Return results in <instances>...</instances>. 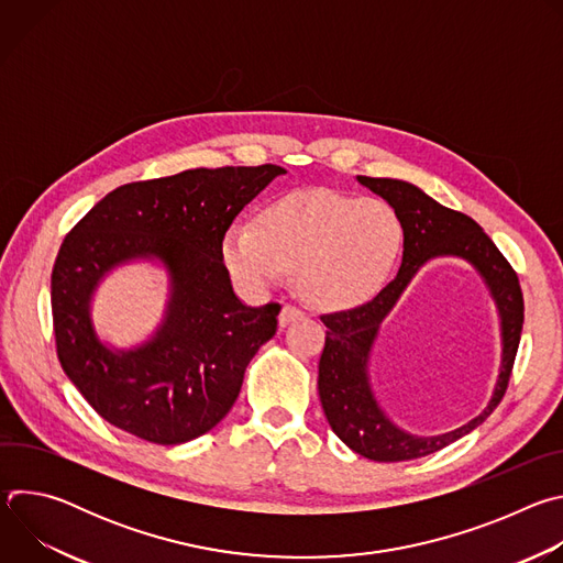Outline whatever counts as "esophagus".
Segmentation results:
<instances>
[{
    "label": "esophagus",
    "instance_id": "1",
    "mask_svg": "<svg viewBox=\"0 0 563 563\" xmlns=\"http://www.w3.org/2000/svg\"><path fill=\"white\" fill-rule=\"evenodd\" d=\"M305 313L298 309V307H294V305H285L283 309H280V316H278V323H280V328H287L289 323H294V320H300Z\"/></svg>",
    "mask_w": 563,
    "mask_h": 563
}]
</instances>
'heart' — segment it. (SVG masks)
Listing matches in <instances>:
<instances>
[{"instance_id":"obj_1","label":"heart","mask_w":563,"mask_h":563,"mask_svg":"<svg viewBox=\"0 0 563 563\" xmlns=\"http://www.w3.org/2000/svg\"><path fill=\"white\" fill-rule=\"evenodd\" d=\"M400 247L404 224L387 202L307 189L267 205L254 227H229L220 252L233 280L252 291L289 272L309 302L347 309L380 291Z\"/></svg>"}]
</instances>
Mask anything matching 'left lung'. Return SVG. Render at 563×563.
I'll return each instance as SVG.
<instances>
[{
  "label": "left lung",
  "mask_w": 563,
  "mask_h": 563,
  "mask_svg": "<svg viewBox=\"0 0 563 563\" xmlns=\"http://www.w3.org/2000/svg\"><path fill=\"white\" fill-rule=\"evenodd\" d=\"M356 180L398 213L404 224V261L394 280L369 302L320 316L328 332L318 363V394L334 434L350 450L383 463L410 461L465 437L501 404L521 341L523 294L510 263L470 216L439 205L406 180L367 176H356ZM445 255L470 262L492 289L503 325V365L496 391L484 413L452 433L419 438L400 431L377 406L368 380V356L382 320L416 272L428 260Z\"/></svg>",
  "instance_id": "1"
}]
</instances>
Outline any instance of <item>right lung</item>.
<instances>
[{
	"label": "right lung",
	"mask_w": 563,
	"mask_h": 563,
	"mask_svg": "<svg viewBox=\"0 0 563 563\" xmlns=\"http://www.w3.org/2000/svg\"><path fill=\"white\" fill-rule=\"evenodd\" d=\"M283 174L276 165L222 167L131 183L64 238L51 274L57 358L104 421L178 445L227 417L250 361L276 334L280 305L247 307L235 296L222 238ZM137 260L168 269L166 318L144 344L111 349L95 332L92 294L113 268Z\"/></svg>",
	"instance_id": "add662e5"
}]
</instances>
